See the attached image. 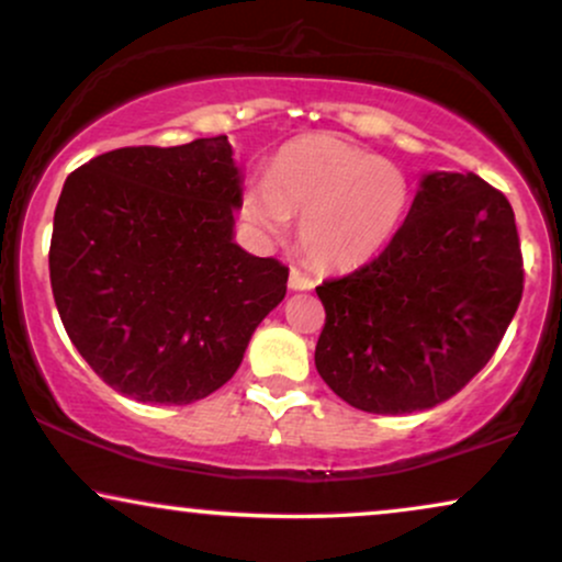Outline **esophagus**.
I'll use <instances>...</instances> for the list:
<instances>
[{"mask_svg":"<svg viewBox=\"0 0 562 562\" xmlns=\"http://www.w3.org/2000/svg\"><path fill=\"white\" fill-rule=\"evenodd\" d=\"M290 288L293 290H311L314 288V280L303 272V269H290Z\"/></svg>","mask_w":562,"mask_h":562,"instance_id":"esophagus-1","label":"esophagus"}]
</instances>
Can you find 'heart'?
Listing matches in <instances>:
<instances>
[{"label":"heart","mask_w":562,"mask_h":562,"mask_svg":"<svg viewBox=\"0 0 562 562\" xmlns=\"http://www.w3.org/2000/svg\"><path fill=\"white\" fill-rule=\"evenodd\" d=\"M409 210L404 170L329 134L290 139L269 160L265 187L246 189L238 215L277 238L301 217L297 240L322 269H350L379 254Z\"/></svg>","instance_id":"obj_1"}]
</instances>
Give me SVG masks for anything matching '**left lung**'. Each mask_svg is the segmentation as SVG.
<instances>
[{
	"mask_svg": "<svg viewBox=\"0 0 562 562\" xmlns=\"http://www.w3.org/2000/svg\"><path fill=\"white\" fill-rule=\"evenodd\" d=\"M316 293V371L334 394L375 415L436 407L487 366L521 303L510 202L474 173H428L379 257Z\"/></svg>",
	"mask_w": 562,
	"mask_h": 562,
	"instance_id": "obj_1",
	"label": "left lung"
}]
</instances>
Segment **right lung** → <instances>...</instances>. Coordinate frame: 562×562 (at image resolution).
<instances>
[{
    "label": "right lung",
    "mask_w": 562,
    "mask_h": 562,
    "mask_svg": "<svg viewBox=\"0 0 562 562\" xmlns=\"http://www.w3.org/2000/svg\"><path fill=\"white\" fill-rule=\"evenodd\" d=\"M228 137L122 147L67 176L48 272L77 352L119 394L191 404L217 392L285 297L288 267L233 244Z\"/></svg>",
    "instance_id": "right-lung-1"
}]
</instances>
